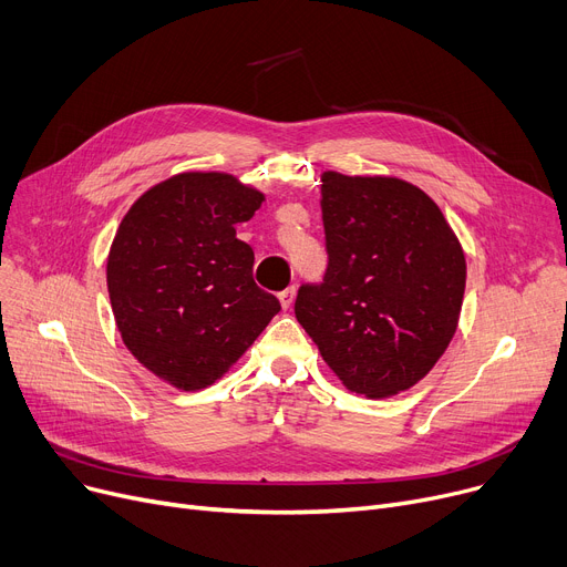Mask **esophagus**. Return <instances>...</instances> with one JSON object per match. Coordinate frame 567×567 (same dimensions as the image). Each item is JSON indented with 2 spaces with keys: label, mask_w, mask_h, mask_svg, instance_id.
Returning <instances> with one entry per match:
<instances>
[{
  "label": "esophagus",
  "mask_w": 567,
  "mask_h": 567,
  "mask_svg": "<svg viewBox=\"0 0 567 567\" xmlns=\"http://www.w3.org/2000/svg\"><path fill=\"white\" fill-rule=\"evenodd\" d=\"M278 299H280V306H282L285 310H289L291 303H293V299H296V287H287L285 291H280Z\"/></svg>",
  "instance_id": "34e87169"
}]
</instances>
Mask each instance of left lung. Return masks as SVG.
Segmentation results:
<instances>
[{"mask_svg":"<svg viewBox=\"0 0 567 567\" xmlns=\"http://www.w3.org/2000/svg\"><path fill=\"white\" fill-rule=\"evenodd\" d=\"M326 266L296 319L338 379L365 398L419 383L460 321L466 259L441 208L395 176L321 174Z\"/></svg>","mask_w":567,"mask_h":567,"instance_id":"obj_1","label":"left lung"}]
</instances>
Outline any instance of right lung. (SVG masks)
Listing matches in <instances>:
<instances>
[{
	"label": "right lung",
	"mask_w": 567,
	"mask_h": 567,
	"mask_svg": "<svg viewBox=\"0 0 567 567\" xmlns=\"http://www.w3.org/2000/svg\"><path fill=\"white\" fill-rule=\"evenodd\" d=\"M264 193L225 172H184L148 188L107 255L116 329L135 359L182 391L220 379L280 312L252 280L236 225Z\"/></svg>",
	"instance_id": "obj_1"
}]
</instances>
